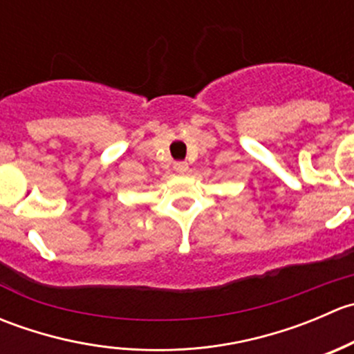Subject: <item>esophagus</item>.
<instances>
[{
  "instance_id": "1",
  "label": "esophagus",
  "mask_w": 354,
  "mask_h": 354,
  "mask_svg": "<svg viewBox=\"0 0 354 354\" xmlns=\"http://www.w3.org/2000/svg\"><path fill=\"white\" fill-rule=\"evenodd\" d=\"M174 171L180 174H185L188 171V162H185V160H178V162H174Z\"/></svg>"
}]
</instances>
